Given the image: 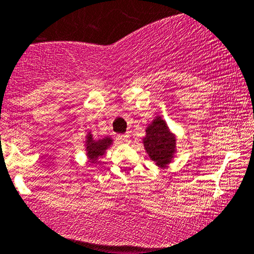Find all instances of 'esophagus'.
Listing matches in <instances>:
<instances>
[{
	"mask_svg": "<svg viewBox=\"0 0 254 254\" xmlns=\"http://www.w3.org/2000/svg\"><path fill=\"white\" fill-rule=\"evenodd\" d=\"M118 140L121 142V144H129L130 142V136L129 134H122L118 136Z\"/></svg>",
	"mask_w": 254,
	"mask_h": 254,
	"instance_id": "esophagus-1",
	"label": "esophagus"
}]
</instances>
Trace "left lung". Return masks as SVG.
I'll use <instances>...</instances> for the list:
<instances>
[{
  "label": "left lung",
  "instance_id": "1",
  "mask_svg": "<svg viewBox=\"0 0 254 254\" xmlns=\"http://www.w3.org/2000/svg\"><path fill=\"white\" fill-rule=\"evenodd\" d=\"M142 144L149 157L161 168L167 167L176 152L175 135L161 116H157L146 127V135L142 139Z\"/></svg>",
  "mask_w": 254,
  "mask_h": 254
}]
</instances>
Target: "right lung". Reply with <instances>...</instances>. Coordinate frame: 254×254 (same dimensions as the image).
I'll return each mask as SVG.
<instances>
[{"label": "right lung", "mask_w": 254, "mask_h": 254, "mask_svg": "<svg viewBox=\"0 0 254 254\" xmlns=\"http://www.w3.org/2000/svg\"><path fill=\"white\" fill-rule=\"evenodd\" d=\"M113 144V139L109 136H104V138L95 140L92 138L91 132L86 135V142H85V146H86V155L87 157L92 163L97 162L98 157L103 156L107 151L108 147Z\"/></svg>", "instance_id": "add662e5"}]
</instances>
